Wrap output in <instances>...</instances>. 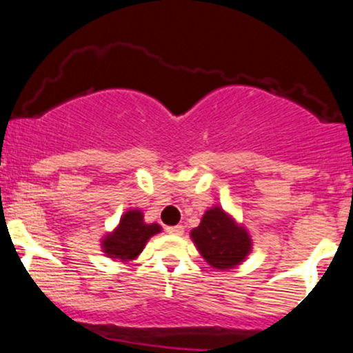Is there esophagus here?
<instances>
[{
	"instance_id": "esophagus-1",
	"label": "esophagus",
	"mask_w": 353,
	"mask_h": 353,
	"mask_svg": "<svg viewBox=\"0 0 353 353\" xmlns=\"http://www.w3.org/2000/svg\"><path fill=\"white\" fill-rule=\"evenodd\" d=\"M165 232L171 234V236H182L184 234V228L182 225H171V228L165 229Z\"/></svg>"
}]
</instances>
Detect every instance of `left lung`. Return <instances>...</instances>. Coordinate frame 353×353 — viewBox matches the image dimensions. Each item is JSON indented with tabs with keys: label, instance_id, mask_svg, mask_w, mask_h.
I'll return each mask as SVG.
<instances>
[{
	"label": "left lung",
	"instance_id": "1",
	"mask_svg": "<svg viewBox=\"0 0 353 353\" xmlns=\"http://www.w3.org/2000/svg\"><path fill=\"white\" fill-rule=\"evenodd\" d=\"M190 239L204 261L219 270L242 264L252 250V239L247 229L221 205L205 210L201 224L190 230Z\"/></svg>",
	"mask_w": 353,
	"mask_h": 353
}]
</instances>
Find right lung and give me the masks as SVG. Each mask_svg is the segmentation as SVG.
<instances>
[{
  "label": "right lung",
  "mask_w": 353,
  "mask_h": 353,
  "mask_svg": "<svg viewBox=\"0 0 353 353\" xmlns=\"http://www.w3.org/2000/svg\"><path fill=\"white\" fill-rule=\"evenodd\" d=\"M161 230L163 228L156 222H144V214L139 209H129L121 216L116 229L101 239V249L112 261L131 262L143 252L149 239Z\"/></svg>",
  "instance_id": "add662e5"
}]
</instances>
